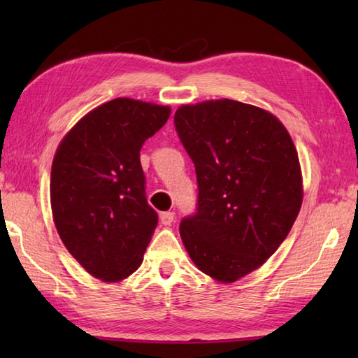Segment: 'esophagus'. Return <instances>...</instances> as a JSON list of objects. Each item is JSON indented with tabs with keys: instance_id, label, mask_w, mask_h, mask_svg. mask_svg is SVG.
<instances>
[{
	"instance_id": "34e87169",
	"label": "esophagus",
	"mask_w": 358,
	"mask_h": 358,
	"mask_svg": "<svg viewBox=\"0 0 358 358\" xmlns=\"http://www.w3.org/2000/svg\"><path fill=\"white\" fill-rule=\"evenodd\" d=\"M173 221H175V213H173V211H164V213L161 215V222L164 224V226H171Z\"/></svg>"
}]
</instances>
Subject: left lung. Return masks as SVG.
Here are the masks:
<instances>
[{
  "instance_id": "obj_1",
  "label": "left lung",
  "mask_w": 358,
  "mask_h": 358,
  "mask_svg": "<svg viewBox=\"0 0 358 358\" xmlns=\"http://www.w3.org/2000/svg\"><path fill=\"white\" fill-rule=\"evenodd\" d=\"M175 129L197 175V211L180 235L197 268L234 282L259 268L299 216V155L275 115L232 99L181 106Z\"/></svg>"
}]
</instances>
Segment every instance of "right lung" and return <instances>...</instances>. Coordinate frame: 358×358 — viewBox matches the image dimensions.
<instances>
[{
  "label": "right lung",
  "mask_w": 358,
  "mask_h": 358,
  "mask_svg": "<svg viewBox=\"0 0 358 358\" xmlns=\"http://www.w3.org/2000/svg\"><path fill=\"white\" fill-rule=\"evenodd\" d=\"M171 107L117 98L85 115L58 145L50 203L58 235L90 275L115 282L143 260L157 213L145 196L141 148Z\"/></svg>",
  "instance_id": "obj_1"
}]
</instances>
